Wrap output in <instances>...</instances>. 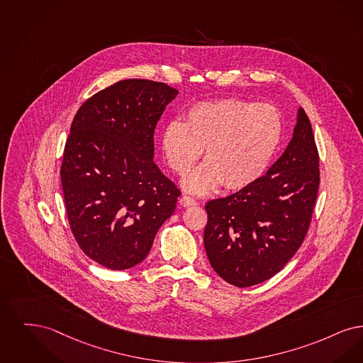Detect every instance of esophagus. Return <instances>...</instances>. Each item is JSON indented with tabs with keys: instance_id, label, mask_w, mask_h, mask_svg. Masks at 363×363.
I'll list each match as a JSON object with an SVG mask.
<instances>
[{
	"instance_id": "34e87169",
	"label": "esophagus",
	"mask_w": 363,
	"mask_h": 363,
	"mask_svg": "<svg viewBox=\"0 0 363 363\" xmlns=\"http://www.w3.org/2000/svg\"><path fill=\"white\" fill-rule=\"evenodd\" d=\"M180 203L184 206V207H189V206L198 205V201H196V199H194V198H191V196L184 195V196H182V198H180Z\"/></svg>"
}]
</instances>
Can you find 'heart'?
<instances>
[{
  "instance_id": "obj_1",
  "label": "heart",
  "mask_w": 363,
  "mask_h": 363,
  "mask_svg": "<svg viewBox=\"0 0 363 363\" xmlns=\"http://www.w3.org/2000/svg\"><path fill=\"white\" fill-rule=\"evenodd\" d=\"M284 135V121L269 104L221 99L195 104L184 122L172 121L161 134V149L171 169L186 174L205 149V162L182 182L195 195L225 184L241 189L267 171Z\"/></svg>"
}]
</instances>
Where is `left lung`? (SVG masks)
Here are the masks:
<instances>
[{"instance_id": "left-lung-1", "label": "left lung", "mask_w": 363, "mask_h": 363, "mask_svg": "<svg viewBox=\"0 0 363 363\" xmlns=\"http://www.w3.org/2000/svg\"><path fill=\"white\" fill-rule=\"evenodd\" d=\"M320 184L311 122L298 108L293 137L253 184L210 201L205 248L228 284L250 287L278 274L306 236Z\"/></svg>"}]
</instances>
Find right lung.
Segmentation results:
<instances>
[{"label":"right lung","mask_w":363,"mask_h":363,"mask_svg":"<svg viewBox=\"0 0 363 363\" xmlns=\"http://www.w3.org/2000/svg\"><path fill=\"white\" fill-rule=\"evenodd\" d=\"M179 91L123 79L88 99L65 145L61 180L69 223L81 250L110 269L147 256L180 191L155 158V130Z\"/></svg>","instance_id":"1"}]
</instances>
